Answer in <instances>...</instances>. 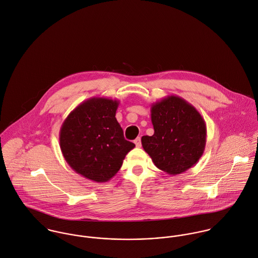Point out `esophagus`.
Returning <instances> with one entry per match:
<instances>
[{"label":"esophagus","instance_id":"esophagus-1","mask_svg":"<svg viewBox=\"0 0 258 258\" xmlns=\"http://www.w3.org/2000/svg\"><path fill=\"white\" fill-rule=\"evenodd\" d=\"M134 143H135L136 147H140V146H141V139H140V137L136 138V139L134 140Z\"/></svg>","mask_w":258,"mask_h":258}]
</instances>
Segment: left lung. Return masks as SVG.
Here are the masks:
<instances>
[{"mask_svg":"<svg viewBox=\"0 0 258 258\" xmlns=\"http://www.w3.org/2000/svg\"><path fill=\"white\" fill-rule=\"evenodd\" d=\"M152 136L141 138L145 152L157 168L178 175L194 166L203 155L206 123L197 109L170 95L151 105Z\"/></svg>","mask_w":258,"mask_h":258,"instance_id":"8db88e82","label":"left lung"}]
</instances>
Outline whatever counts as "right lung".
Here are the masks:
<instances>
[{"mask_svg": "<svg viewBox=\"0 0 258 258\" xmlns=\"http://www.w3.org/2000/svg\"><path fill=\"white\" fill-rule=\"evenodd\" d=\"M118 100L92 97L64 120L60 148L69 166L94 182L109 181L119 171L135 144L125 140L115 115Z\"/></svg>", "mask_w": 258, "mask_h": 258, "instance_id": "right-lung-1", "label": "right lung"}]
</instances>
